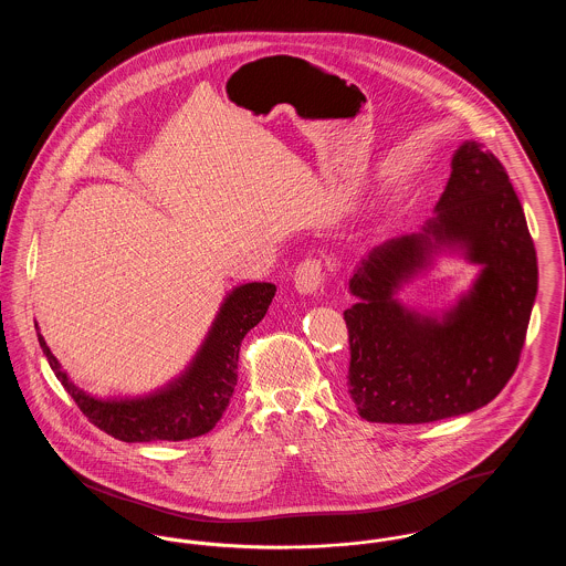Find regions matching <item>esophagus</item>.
<instances>
[{
	"instance_id": "1",
	"label": "esophagus",
	"mask_w": 566,
	"mask_h": 566,
	"mask_svg": "<svg viewBox=\"0 0 566 566\" xmlns=\"http://www.w3.org/2000/svg\"><path fill=\"white\" fill-rule=\"evenodd\" d=\"M323 284V265L316 259L303 261L295 270V289L298 295H316Z\"/></svg>"
}]
</instances>
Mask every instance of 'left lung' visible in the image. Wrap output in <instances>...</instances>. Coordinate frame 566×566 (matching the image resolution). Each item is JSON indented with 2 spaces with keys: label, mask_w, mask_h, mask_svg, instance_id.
<instances>
[{
  "label": "left lung",
  "mask_w": 566,
  "mask_h": 566,
  "mask_svg": "<svg viewBox=\"0 0 566 566\" xmlns=\"http://www.w3.org/2000/svg\"><path fill=\"white\" fill-rule=\"evenodd\" d=\"M452 253L481 268L443 313L405 306V283ZM535 243L499 159L462 142L418 233L371 248L350 277L348 392L360 418L424 424L490 403L513 376L537 296Z\"/></svg>",
  "instance_id": "8db88e82"
}]
</instances>
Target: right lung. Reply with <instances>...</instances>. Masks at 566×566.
Returning a JSON list of instances; mask_svg holds the SVG:
<instances>
[{
	"instance_id": "add662e5",
	"label": "right lung",
	"mask_w": 566,
	"mask_h": 566,
	"mask_svg": "<svg viewBox=\"0 0 566 566\" xmlns=\"http://www.w3.org/2000/svg\"><path fill=\"white\" fill-rule=\"evenodd\" d=\"M275 284L248 282L229 291L192 360L165 386L139 397H93L76 386L46 346L38 342L51 369L82 413L102 431L127 443L185 441L212 431L238 384V358L245 333L268 314Z\"/></svg>"
}]
</instances>
